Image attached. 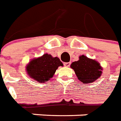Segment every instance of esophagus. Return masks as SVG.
I'll list each match as a JSON object with an SVG mask.
<instances>
[{"instance_id":"34e87169","label":"esophagus","mask_w":121,"mask_h":121,"mask_svg":"<svg viewBox=\"0 0 121 121\" xmlns=\"http://www.w3.org/2000/svg\"><path fill=\"white\" fill-rule=\"evenodd\" d=\"M70 64H71V62H65L64 63V65H65L66 67H69L70 66Z\"/></svg>"}]
</instances>
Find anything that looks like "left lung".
<instances>
[{
	"mask_svg": "<svg viewBox=\"0 0 121 121\" xmlns=\"http://www.w3.org/2000/svg\"><path fill=\"white\" fill-rule=\"evenodd\" d=\"M79 60L73 62L70 65L79 80L83 83H90L100 78L102 68L99 62L85 55L79 56Z\"/></svg>",
	"mask_w": 121,
	"mask_h": 121,
	"instance_id": "1",
	"label": "left lung"
}]
</instances>
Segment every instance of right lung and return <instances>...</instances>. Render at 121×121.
Here are the masks:
<instances>
[{
	"instance_id": "obj_1",
	"label": "right lung",
	"mask_w": 121,
	"mask_h": 121,
	"mask_svg": "<svg viewBox=\"0 0 121 121\" xmlns=\"http://www.w3.org/2000/svg\"><path fill=\"white\" fill-rule=\"evenodd\" d=\"M62 66V62L58 57H53L45 53L30 60L26 66V70L30 78L40 83H45L53 78L59 66Z\"/></svg>"
}]
</instances>
